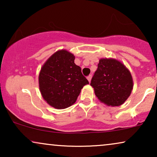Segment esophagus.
Returning a JSON list of instances; mask_svg holds the SVG:
<instances>
[{
	"mask_svg": "<svg viewBox=\"0 0 157 157\" xmlns=\"http://www.w3.org/2000/svg\"><path fill=\"white\" fill-rule=\"evenodd\" d=\"M91 78H92V76H91V75H89V76H87V79H88V81H89V82H91Z\"/></svg>",
	"mask_w": 157,
	"mask_h": 157,
	"instance_id": "esophagus-1",
	"label": "esophagus"
}]
</instances>
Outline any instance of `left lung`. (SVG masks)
I'll list each match as a JSON object with an SVG mask.
<instances>
[{
    "label": "left lung",
    "mask_w": 157,
    "mask_h": 157,
    "mask_svg": "<svg viewBox=\"0 0 157 157\" xmlns=\"http://www.w3.org/2000/svg\"><path fill=\"white\" fill-rule=\"evenodd\" d=\"M91 86L101 102L109 106H118L128 98L134 85L130 71L121 62L113 59H101Z\"/></svg>",
    "instance_id": "1"
}]
</instances>
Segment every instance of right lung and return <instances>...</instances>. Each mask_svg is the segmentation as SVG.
Wrapping results in <instances>:
<instances>
[{
	"label": "right lung",
	"mask_w": 157,
	"mask_h": 157,
	"mask_svg": "<svg viewBox=\"0 0 157 157\" xmlns=\"http://www.w3.org/2000/svg\"><path fill=\"white\" fill-rule=\"evenodd\" d=\"M75 56L66 50L53 53L40 69L38 83L44 99L53 108L63 109L74 104L89 81L74 63Z\"/></svg>",
	"instance_id": "1"
}]
</instances>
